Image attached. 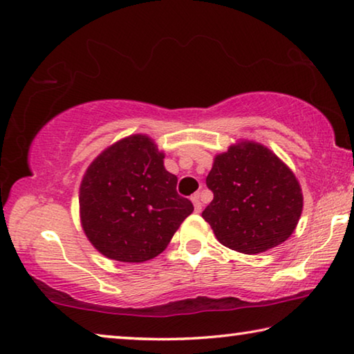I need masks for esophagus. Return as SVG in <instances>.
<instances>
[{"mask_svg": "<svg viewBox=\"0 0 354 354\" xmlns=\"http://www.w3.org/2000/svg\"><path fill=\"white\" fill-rule=\"evenodd\" d=\"M192 203H194L195 212L200 214L201 209H203V205H201V201H200V194H195L194 196H192Z\"/></svg>", "mask_w": 354, "mask_h": 354, "instance_id": "obj_1", "label": "esophagus"}]
</instances>
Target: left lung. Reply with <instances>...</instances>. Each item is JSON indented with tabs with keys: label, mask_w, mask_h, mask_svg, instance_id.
<instances>
[{
	"label": "left lung",
	"mask_w": 354,
	"mask_h": 354,
	"mask_svg": "<svg viewBox=\"0 0 354 354\" xmlns=\"http://www.w3.org/2000/svg\"><path fill=\"white\" fill-rule=\"evenodd\" d=\"M214 200L203 218L217 241L239 253L257 254L292 236L301 217L303 192L272 149L242 140L214 158L206 178Z\"/></svg>",
	"instance_id": "obj_1"
}]
</instances>
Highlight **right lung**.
<instances>
[{
	"instance_id": "1",
	"label": "right lung",
	"mask_w": 354,
	"mask_h": 354,
	"mask_svg": "<svg viewBox=\"0 0 354 354\" xmlns=\"http://www.w3.org/2000/svg\"><path fill=\"white\" fill-rule=\"evenodd\" d=\"M151 137L133 134L106 148L84 173L82 230L101 254L145 262L162 253L194 205L178 195Z\"/></svg>"
}]
</instances>
